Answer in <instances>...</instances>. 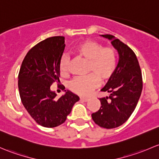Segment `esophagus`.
Wrapping results in <instances>:
<instances>
[{"mask_svg":"<svg viewBox=\"0 0 159 159\" xmlns=\"http://www.w3.org/2000/svg\"><path fill=\"white\" fill-rule=\"evenodd\" d=\"M80 99H81V100H83V102H87V101L89 100V98H86V97H83V96H81V97H80Z\"/></svg>","mask_w":159,"mask_h":159,"instance_id":"obj_1","label":"esophagus"}]
</instances>
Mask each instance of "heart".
Segmentation results:
<instances>
[{"instance_id":"1","label":"heart","mask_w":159,"mask_h":159,"mask_svg":"<svg viewBox=\"0 0 159 159\" xmlns=\"http://www.w3.org/2000/svg\"><path fill=\"white\" fill-rule=\"evenodd\" d=\"M74 52L89 62L88 73L90 74L72 80L69 83V88L72 92L86 96L99 86V81L104 83L113 76L117 66V57L112 47H104L99 42L87 40L80 43ZM69 66L70 57L63 54L60 61V73H68Z\"/></svg>"}]
</instances>
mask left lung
I'll list each match as a JSON object with an SVG mask.
<instances>
[{
    "label": "left lung",
    "mask_w": 159,
    "mask_h": 159,
    "mask_svg": "<svg viewBox=\"0 0 159 159\" xmlns=\"http://www.w3.org/2000/svg\"><path fill=\"white\" fill-rule=\"evenodd\" d=\"M102 37L111 40L119 55L113 76L101 91L109 94L100 98L101 107L92 114L96 125L114 129L126 122L136 107L142 90V71L133 50L110 34Z\"/></svg>",
    "instance_id": "1"
}]
</instances>
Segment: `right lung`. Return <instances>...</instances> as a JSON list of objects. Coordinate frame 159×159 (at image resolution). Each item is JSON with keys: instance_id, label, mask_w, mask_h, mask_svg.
<instances>
[{"instance_id": "add662e5", "label": "right lung", "mask_w": 159, "mask_h": 159, "mask_svg": "<svg viewBox=\"0 0 159 159\" xmlns=\"http://www.w3.org/2000/svg\"><path fill=\"white\" fill-rule=\"evenodd\" d=\"M65 37L47 38L29 50L21 64L18 89L21 101L31 117L47 128H53L66 121L79 96L64 90L57 99L50 90L54 82H60V61L65 48ZM65 89V88H64Z\"/></svg>"}]
</instances>
